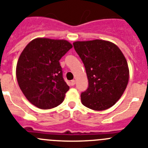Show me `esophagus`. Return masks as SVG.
<instances>
[{
    "label": "esophagus",
    "instance_id": "obj_1",
    "mask_svg": "<svg viewBox=\"0 0 148 148\" xmlns=\"http://www.w3.org/2000/svg\"><path fill=\"white\" fill-rule=\"evenodd\" d=\"M70 83H71V86H74V85H75V80H74V79H73V80L71 81V82H70Z\"/></svg>",
    "mask_w": 148,
    "mask_h": 148
}]
</instances>
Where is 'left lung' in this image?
<instances>
[{"label":"left lung","mask_w":148,"mask_h":148,"mask_svg":"<svg viewBox=\"0 0 148 148\" xmlns=\"http://www.w3.org/2000/svg\"><path fill=\"white\" fill-rule=\"evenodd\" d=\"M76 52L82 60L88 79V88L81 94L83 106L94 110L112 107L127 86L129 69L119 47L110 41H76Z\"/></svg>","instance_id":"1"}]
</instances>
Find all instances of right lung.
Instances as JSON below:
<instances>
[{
  "instance_id": "add662e5",
  "label": "right lung",
  "mask_w": 148,
  "mask_h": 148,
  "mask_svg": "<svg viewBox=\"0 0 148 148\" xmlns=\"http://www.w3.org/2000/svg\"><path fill=\"white\" fill-rule=\"evenodd\" d=\"M72 48L66 40L39 38L23 50L16 66L18 85L26 99L40 109H50L64 100L69 86L59 60Z\"/></svg>"
}]
</instances>
